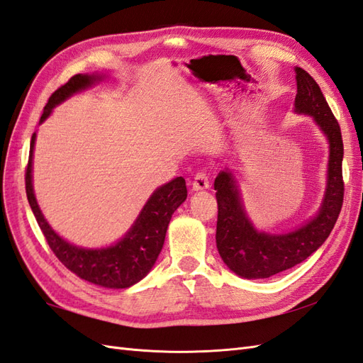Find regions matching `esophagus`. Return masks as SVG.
I'll return each mask as SVG.
<instances>
[{"label":"esophagus","mask_w":363,"mask_h":363,"mask_svg":"<svg viewBox=\"0 0 363 363\" xmlns=\"http://www.w3.org/2000/svg\"><path fill=\"white\" fill-rule=\"evenodd\" d=\"M191 189L193 191H201V190H207L210 189V181H208V176L206 173H198L194 176V181L191 182Z\"/></svg>","instance_id":"esophagus-1"}]
</instances>
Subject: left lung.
I'll return each instance as SVG.
<instances>
[{
    "mask_svg": "<svg viewBox=\"0 0 363 363\" xmlns=\"http://www.w3.org/2000/svg\"><path fill=\"white\" fill-rule=\"evenodd\" d=\"M294 72V111L311 116L328 141L327 187L318 213L305 224L286 233H267L248 218L235 173L225 169L216 176V247L230 270L245 279L270 277L305 261L327 240L342 208L343 143L339 123L310 73L301 67Z\"/></svg>",
    "mask_w": 363,
    "mask_h": 363,
    "instance_id": "left-lung-1",
    "label": "left lung"
}]
</instances>
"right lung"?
Returning a JSON list of instances; mask_svg holds the SVG:
<instances>
[{"label":"right lung","instance_id":"obj_1","mask_svg":"<svg viewBox=\"0 0 363 363\" xmlns=\"http://www.w3.org/2000/svg\"><path fill=\"white\" fill-rule=\"evenodd\" d=\"M106 75L93 73V75H75L69 82L52 93L49 102L45 104L40 124L48 119L53 108L61 102L69 99L78 91L86 90L98 84ZM36 133L32 135L29 164L26 172V193L36 222L45 236L49 247L60 261L70 272L104 288H128L144 279L153 268L157 256H160L167 228H169L172 215L181 203L187 199V187L184 178H174L161 187H157L152 196L147 199L145 206L139 211L136 220L128 228L127 233L118 242L101 248H84L70 244L55 231L36 202L32 181L33 169V148Z\"/></svg>","mask_w":363,"mask_h":363}]
</instances>
